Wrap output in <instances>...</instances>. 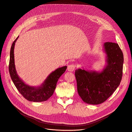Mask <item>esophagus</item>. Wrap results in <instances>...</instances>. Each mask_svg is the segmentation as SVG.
<instances>
[{
  "label": "esophagus",
  "instance_id": "esophagus-1",
  "mask_svg": "<svg viewBox=\"0 0 132 132\" xmlns=\"http://www.w3.org/2000/svg\"><path fill=\"white\" fill-rule=\"evenodd\" d=\"M75 68H76V65H75L71 64V65H68L67 70H68V71H69L70 72H72L75 70Z\"/></svg>",
  "mask_w": 132,
  "mask_h": 132
}]
</instances>
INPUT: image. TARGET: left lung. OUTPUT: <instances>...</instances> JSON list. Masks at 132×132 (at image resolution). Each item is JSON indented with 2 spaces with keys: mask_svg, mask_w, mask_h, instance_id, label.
<instances>
[{
  "mask_svg": "<svg viewBox=\"0 0 132 132\" xmlns=\"http://www.w3.org/2000/svg\"><path fill=\"white\" fill-rule=\"evenodd\" d=\"M104 46L108 65L103 71H75L78 94L89 104L104 103L116 90L122 79L124 60L121 48L117 43L112 42H106Z\"/></svg>",
  "mask_w": 132,
  "mask_h": 132,
  "instance_id": "8db88e82",
  "label": "left lung"
}]
</instances>
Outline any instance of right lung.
<instances>
[{
    "label": "right lung",
    "mask_w": 132,
    "mask_h": 132,
    "mask_svg": "<svg viewBox=\"0 0 132 132\" xmlns=\"http://www.w3.org/2000/svg\"><path fill=\"white\" fill-rule=\"evenodd\" d=\"M19 37L12 44L9 65V71L11 78L16 88L25 99L33 102H42L47 100L53 95L59 78L65 72L67 66L56 69L50 73L40 87L35 88L28 86L21 80L16 73L14 63V49L15 42Z\"/></svg>",
    "instance_id": "add662e5"
}]
</instances>
